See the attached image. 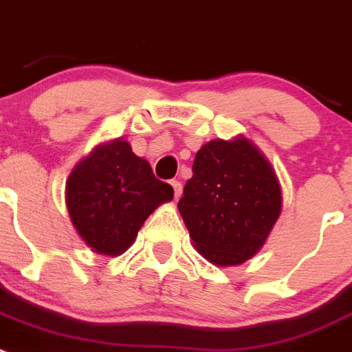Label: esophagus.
<instances>
[{
  "mask_svg": "<svg viewBox=\"0 0 352 352\" xmlns=\"http://www.w3.org/2000/svg\"><path fill=\"white\" fill-rule=\"evenodd\" d=\"M170 185H173V188H174V199H179V197H182V194H183L182 183L176 182V179H174V182H170Z\"/></svg>",
  "mask_w": 352,
  "mask_h": 352,
  "instance_id": "esophagus-1",
  "label": "esophagus"
}]
</instances>
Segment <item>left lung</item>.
Instances as JSON below:
<instances>
[{"instance_id":"left-lung-1","label":"left lung","mask_w":352,"mask_h":352,"mask_svg":"<svg viewBox=\"0 0 352 352\" xmlns=\"http://www.w3.org/2000/svg\"><path fill=\"white\" fill-rule=\"evenodd\" d=\"M178 210L195 250L214 266H238L264 247L282 211L275 169L245 135L214 139L195 155Z\"/></svg>"}]
</instances>
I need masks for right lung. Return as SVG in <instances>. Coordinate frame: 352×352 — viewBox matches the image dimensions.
<instances>
[{"label": "right lung", "mask_w": 352, "mask_h": 352, "mask_svg": "<svg viewBox=\"0 0 352 352\" xmlns=\"http://www.w3.org/2000/svg\"><path fill=\"white\" fill-rule=\"evenodd\" d=\"M173 197V186L155 178L149 162L123 138L96 144L72 169L65 188L77 234L95 254L109 257L123 254L149 214Z\"/></svg>", "instance_id": "right-lung-1"}]
</instances>
